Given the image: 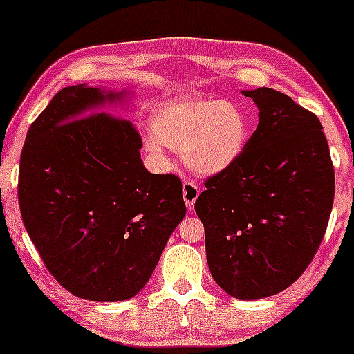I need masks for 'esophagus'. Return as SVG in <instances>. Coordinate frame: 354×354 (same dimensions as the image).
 <instances>
[{
	"label": "esophagus",
	"mask_w": 354,
	"mask_h": 354,
	"mask_svg": "<svg viewBox=\"0 0 354 354\" xmlns=\"http://www.w3.org/2000/svg\"><path fill=\"white\" fill-rule=\"evenodd\" d=\"M182 195H183V200H185L188 211H193V207H195V201L198 200V195H200V190H198L196 183L193 182L183 183Z\"/></svg>",
	"instance_id": "obj_1"
}]
</instances>
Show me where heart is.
Here are the masks:
<instances>
[{
	"instance_id": "obj_1",
	"label": "heart",
	"mask_w": 354,
	"mask_h": 354,
	"mask_svg": "<svg viewBox=\"0 0 354 354\" xmlns=\"http://www.w3.org/2000/svg\"><path fill=\"white\" fill-rule=\"evenodd\" d=\"M148 151L162 159V145L180 149L190 171L224 172L239 161L250 138L248 114L235 101L182 98L159 106L151 118Z\"/></svg>"
}]
</instances>
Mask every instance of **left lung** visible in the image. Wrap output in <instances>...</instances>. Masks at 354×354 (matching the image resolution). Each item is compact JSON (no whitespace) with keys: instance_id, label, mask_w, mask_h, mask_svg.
Wrapping results in <instances>:
<instances>
[{"instance_id":"left-lung-1","label":"left lung","mask_w":354,"mask_h":354,"mask_svg":"<svg viewBox=\"0 0 354 354\" xmlns=\"http://www.w3.org/2000/svg\"><path fill=\"white\" fill-rule=\"evenodd\" d=\"M259 124L234 166L205 182L195 211L212 279L239 299L272 297L311 263L330 217L335 174L316 114L272 88L241 91Z\"/></svg>"}]
</instances>
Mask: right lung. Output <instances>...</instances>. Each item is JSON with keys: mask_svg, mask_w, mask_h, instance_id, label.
I'll return each instance as SVG.
<instances>
[{"mask_svg": "<svg viewBox=\"0 0 354 354\" xmlns=\"http://www.w3.org/2000/svg\"><path fill=\"white\" fill-rule=\"evenodd\" d=\"M124 96L66 86L30 125L21 154L27 234L53 277L90 301L135 297L187 212L180 178L145 169L133 124L96 113Z\"/></svg>", "mask_w": 354, "mask_h": 354, "instance_id": "obj_1", "label": "right lung"}]
</instances>
